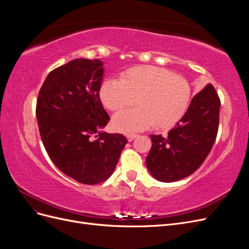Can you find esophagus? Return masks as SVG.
Wrapping results in <instances>:
<instances>
[{
    "mask_svg": "<svg viewBox=\"0 0 249 249\" xmlns=\"http://www.w3.org/2000/svg\"><path fill=\"white\" fill-rule=\"evenodd\" d=\"M138 136V135L137 134H127L126 135V138H127V140H129V141H133L135 138H136Z\"/></svg>",
    "mask_w": 249,
    "mask_h": 249,
    "instance_id": "esophagus-1",
    "label": "esophagus"
}]
</instances>
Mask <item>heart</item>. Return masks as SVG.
Returning a JSON list of instances; mask_svg holds the SVG:
<instances>
[{"label":"heart","instance_id":"b5f03b06","mask_svg":"<svg viewBox=\"0 0 249 249\" xmlns=\"http://www.w3.org/2000/svg\"><path fill=\"white\" fill-rule=\"evenodd\" d=\"M188 80L154 65L131 67L119 80L108 79L100 87V99L108 110L117 111L135 103L138 107L117 112L112 118L115 130L123 133L144 130L154 124L168 129L179 122L191 102Z\"/></svg>","mask_w":249,"mask_h":249}]
</instances>
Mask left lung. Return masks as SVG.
<instances>
[{"label": "left lung", "instance_id": "1", "mask_svg": "<svg viewBox=\"0 0 249 249\" xmlns=\"http://www.w3.org/2000/svg\"><path fill=\"white\" fill-rule=\"evenodd\" d=\"M220 100L212 84L195 95L166 137L150 135L146 167L160 182L179 180L197 170L213 147L219 126Z\"/></svg>", "mask_w": 249, "mask_h": 249}]
</instances>
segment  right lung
I'll list each match as a JSON object with an SVG mask.
<instances>
[{"instance_id":"add662e5","label":"right lung","mask_w":249,"mask_h":249,"mask_svg":"<svg viewBox=\"0 0 249 249\" xmlns=\"http://www.w3.org/2000/svg\"><path fill=\"white\" fill-rule=\"evenodd\" d=\"M103 64L80 58L57 67L44 80L36 104L40 137L51 160L86 185L111 177L127 143L122 134L102 132L110 120L99 94Z\"/></svg>"}]
</instances>
